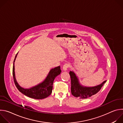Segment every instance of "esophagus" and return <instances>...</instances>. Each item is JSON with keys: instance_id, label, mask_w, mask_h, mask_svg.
I'll use <instances>...</instances> for the list:
<instances>
[{"instance_id": "esophagus-1", "label": "esophagus", "mask_w": 123, "mask_h": 123, "mask_svg": "<svg viewBox=\"0 0 123 123\" xmlns=\"http://www.w3.org/2000/svg\"><path fill=\"white\" fill-rule=\"evenodd\" d=\"M69 67V65L68 63H65L63 66V69L64 71H67V69Z\"/></svg>"}]
</instances>
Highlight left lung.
<instances>
[{
	"mask_svg": "<svg viewBox=\"0 0 123 123\" xmlns=\"http://www.w3.org/2000/svg\"><path fill=\"white\" fill-rule=\"evenodd\" d=\"M71 79L72 94L76 97L81 99L87 98L97 93L102 88L107 81H105L101 85L94 87H84L79 83L78 80L73 72L69 73Z\"/></svg>",
	"mask_w": 123,
	"mask_h": 123,
	"instance_id": "8db88e82",
	"label": "left lung"
}]
</instances>
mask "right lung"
I'll use <instances>...</instances> for the list:
<instances>
[{"mask_svg":"<svg viewBox=\"0 0 123 123\" xmlns=\"http://www.w3.org/2000/svg\"><path fill=\"white\" fill-rule=\"evenodd\" d=\"M17 54L15 56L13 61L12 68V75L13 81L16 87L23 94L31 98L36 99H42L48 97L52 92V85L55 78L60 74L61 73L60 67L58 66L52 68L50 70L48 75L42 83L38 85L37 86L31 87L30 89H24L20 87L17 83L14 74V62L16 57Z\"/></svg>","mask_w":123,"mask_h":123,"instance_id":"add662e5","label":"right lung"}]
</instances>
